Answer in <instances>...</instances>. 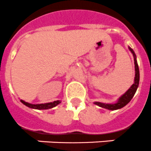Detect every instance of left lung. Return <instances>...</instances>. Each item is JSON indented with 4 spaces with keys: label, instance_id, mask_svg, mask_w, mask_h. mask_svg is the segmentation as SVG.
<instances>
[{
    "label": "left lung",
    "instance_id": "left-lung-1",
    "mask_svg": "<svg viewBox=\"0 0 151 151\" xmlns=\"http://www.w3.org/2000/svg\"><path fill=\"white\" fill-rule=\"evenodd\" d=\"M129 50L132 52V53L133 54L134 56V68H135V77H134V83L132 84V86H131L130 88L128 89V91L126 93H124L121 97L119 98V100L116 103H114V104H108V103H99V102H95L94 104L97 105L99 106L102 107V108L107 109L109 110H116L119 109H121L122 107H124V106H126L129 102L131 101V99H132V97L134 96V93H136V90H137V87H138L139 84V80H140V73H139V68H138V65H137V60H136V55L134 54V52L133 51L132 48L128 47Z\"/></svg>",
    "mask_w": 151,
    "mask_h": 151
}]
</instances>
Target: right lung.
I'll return each instance as SVG.
<instances>
[{"label": "right lung", "instance_id": "add662e5", "mask_svg": "<svg viewBox=\"0 0 151 151\" xmlns=\"http://www.w3.org/2000/svg\"><path fill=\"white\" fill-rule=\"evenodd\" d=\"M20 101L25 106H27L29 107V108L36 109H52L53 107L56 106L57 105H58L61 103L60 100H57L54 101L53 103H44V104H30V103H27V102H25V101L22 100V99Z\"/></svg>", "mask_w": 151, "mask_h": 151}]
</instances>
